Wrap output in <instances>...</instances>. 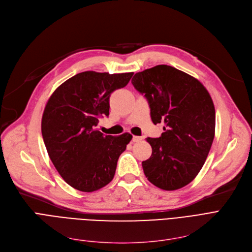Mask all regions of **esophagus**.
I'll use <instances>...</instances> for the list:
<instances>
[{"label": "esophagus", "mask_w": 252, "mask_h": 252, "mask_svg": "<svg viewBox=\"0 0 252 252\" xmlns=\"http://www.w3.org/2000/svg\"><path fill=\"white\" fill-rule=\"evenodd\" d=\"M141 139H142V137L134 135V136H133V138H132V141H133V142H137V141H140Z\"/></svg>", "instance_id": "obj_1"}]
</instances>
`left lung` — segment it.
Here are the masks:
<instances>
[{
  "mask_svg": "<svg viewBox=\"0 0 252 252\" xmlns=\"http://www.w3.org/2000/svg\"><path fill=\"white\" fill-rule=\"evenodd\" d=\"M131 83L147 98L153 123L165 124L160 137L147 138L152 155L141 163L143 172L165 190L189 185L204 165L214 138L210 94L196 78L166 64L139 71Z\"/></svg>",
  "mask_w": 252,
  "mask_h": 252,
  "instance_id": "left-lung-1",
  "label": "left lung"
}]
</instances>
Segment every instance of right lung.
<instances>
[{
	"label": "right lung",
	"mask_w": 252,
	"mask_h": 252,
	"mask_svg": "<svg viewBox=\"0 0 252 252\" xmlns=\"http://www.w3.org/2000/svg\"><path fill=\"white\" fill-rule=\"evenodd\" d=\"M132 76L83 71L63 83L47 101L42 135L48 155L64 182L78 190L89 193L113 181L132 135H104L96 127L99 118L110 115L111 94Z\"/></svg>",
	"instance_id": "add662e5"
}]
</instances>
